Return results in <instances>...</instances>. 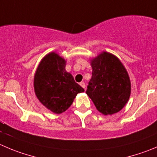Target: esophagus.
<instances>
[{
	"mask_svg": "<svg viewBox=\"0 0 157 157\" xmlns=\"http://www.w3.org/2000/svg\"><path fill=\"white\" fill-rule=\"evenodd\" d=\"M80 86H81L83 89H86V84H85L84 82H80Z\"/></svg>",
	"mask_w": 157,
	"mask_h": 157,
	"instance_id": "esophagus-1",
	"label": "esophagus"
}]
</instances>
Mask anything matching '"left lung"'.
Segmentation results:
<instances>
[{
    "instance_id": "obj_1",
    "label": "left lung",
    "mask_w": 157,
    "mask_h": 157,
    "mask_svg": "<svg viewBox=\"0 0 157 157\" xmlns=\"http://www.w3.org/2000/svg\"><path fill=\"white\" fill-rule=\"evenodd\" d=\"M91 65L92 75L86 94L103 115L118 113L127 103L131 92L130 79L124 65L106 52L92 59Z\"/></svg>"
}]
</instances>
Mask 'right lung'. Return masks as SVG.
Here are the masks:
<instances>
[{"instance_id": "add662e5", "label": "right lung", "mask_w": 157, "mask_h": 157, "mask_svg": "<svg viewBox=\"0 0 157 157\" xmlns=\"http://www.w3.org/2000/svg\"><path fill=\"white\" fill-rule=\"evenodd\" d=\"M63 58L51 52L41 61L34 78L37 98L44 106L56 114L66 111L77 94L85 91L67 72Z\"/></svg>"}]
</instances>
